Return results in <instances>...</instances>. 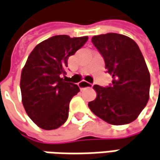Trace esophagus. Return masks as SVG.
Listing matches in <instances>:
<instances>
[{"label":"esophagus","instance_id":"esophagus-1","mask_svg":"<svg viewBox=\"0 0 160 160\" xmlns=\"http://www.w3.org/2000/svg\"><path fill=\"white\" fill-rule=\"evenodd\" d=\"M79 87H80V89L82 90V89H84L85 88L92 87V84H91V83H89V82H88V81L82 80V81H80V83H79Z\"/></svg>","mask_w":160,"mask_h":160}]
</instances>
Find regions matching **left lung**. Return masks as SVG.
<instances>
[{
  "instance_id": "1",
  "label": "left lung",
  "mask_w": 160,
  "mask_h": 160,
  "mask_svg": "<svg viewBox=\"0 0 160 160\" xmlns=\"http://www.w3.org/2000/svg\"><path fill=\"white\" fill-rule=\"evenodd\" d=\"M91 41L105 60L113 81L108 87L94 86L97 98L88 108L110 124L130 123L149 101L150 76L142 53L132 39L121 34L98 35Z\"/></svg>"
}]
</instances>
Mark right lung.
Instances as JSON below:
<instances>
[{
  "label": "right lung",
  "mask_w": 160,
  "mask_h": 160,
  "mask_svg": "<svg viewBox=\"0 0 160 160\" xmlns=\"http://www.w3.org/2000/svg\"><path fill=\"white\" fill-rule=\"evenodd\" d=\"M88 39L54 36L41 42L30 52L21 72L20 90L27 114L40 128L53 130L66 122L70 101L80 88L61 76L65 73L69 57Z\"/></svg>",
  "instance_id": "right-lung-1"
}]
</instances>
